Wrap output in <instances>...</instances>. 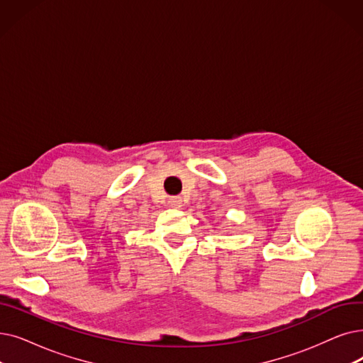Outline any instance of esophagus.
Instances as JSON below:
<instances>
[{
    "mask_svg": "<svg viewBox=\"0 0 363 363\" xmlns=\"http://www.w3.org/2000/svg\"><path fill=\"white\" fill-rule=\"evenodd\" d=\"M167 203H169L170 208H181L182 206V199L179 196H173V197H169Z\"/></svg>",
    "mask_w": 363,
    "mask_h": 363,
    "instance_id": "34e87169",
    "label": "esophagus"
}]
</instances>
